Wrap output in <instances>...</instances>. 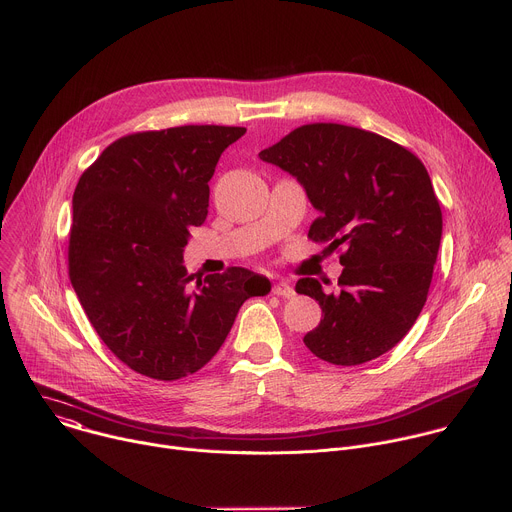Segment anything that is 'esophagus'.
I'll list each match as a JSON object with an SVG mask.
<instances>
[{"mask_svg":"<svg viewBox=\"0 0 512 512\" xmlns=\"http://www.w3.org/2000/svg\"><path fill=\"white\" fill-rule=\"evenodd\" d=\"M273 296H277V298H294L296 296V289L294 287H291L289 283H285V281H281V283H275L273 285Z\"/></svg>","mask_w":512,"mask_h":512,"instance_id":"34e87169","label":"esophagus"}]
</instances>
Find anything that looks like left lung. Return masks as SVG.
<instances>
[{"label": "left lung", "mask_w": 512, "mask_h": 512, "mask_svg": "<svg viewBox=\"0 0 512 512\" xmlns=\"http://www.w3.org/2000/svg\"><path fill=\"white\" fill-rule=\"evenodd\" d=\"M259 158L306 188L318 210L308 239L342 249L338 287L314 277L296 283L324 316L304 344L340 367L385 354L425 306L442 241V208L425 166L403 145L340 123L302 125Z\"/></svg>", "instance_id": "obj_1"}]
</instances>
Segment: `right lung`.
<instances>
[{"label":"right lung","instance_id":"add662e5","mask_svg":"<svg viewBox=\"0 0 512 512\" xmlns=\"http://www.w3.org/2000/svg\"><path fill=\"white\" fill-rule=\"evenodd\" d=\"M245 127L182 125L119 137L72 196L68 275L107 348L143 377L176 381L223 346L239 308L271 283L245 267L192 283L190 227L208 214V182Z\"/></svg>","mask_w":512,"mask_h":512}]
</instances>
